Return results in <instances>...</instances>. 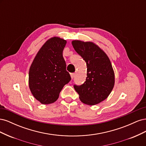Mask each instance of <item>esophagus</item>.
I'll return each mask as SVG.
<instances>
[{"label":"esophagus","instance_id":"34e87169","mask_svg":"<svg viewBox=\"0 0 146 146\" xmlns=\"http://www.w3.org/2000/svg\"><path fill=\"white\" fill-rule=\"evenodd\" d=\"M74 76H75V74L74 73H71V74H70V77H71L72 79L74 78Z\"/></svg>","mask_w":146,"mask_h":146}]
</instances>
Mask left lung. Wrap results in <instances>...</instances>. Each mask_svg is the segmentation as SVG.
<instances>
[{
    "mask_svg": "<svg viewBox=\"0 0 146 146\" xmlns=\"http://www.w3.org/2000/svg\"><path fill=\"white\" fill-rule=\"evenodd\" d=\"M72 44L87 66L86 81L82 85H74V89L83 104H98L108 98L114 85L115 77L111 61L105 52L94 42L74 40Z\"/></svg>",
    "mask_w": 146,
    "mask_h": 146,
    "instance_id": "left-lung-1",
    "label": "left lung"
}]
</instances>
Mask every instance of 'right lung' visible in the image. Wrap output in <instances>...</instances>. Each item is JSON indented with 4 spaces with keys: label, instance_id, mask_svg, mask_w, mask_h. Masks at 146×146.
<instances>
[{
    "label": "right lung",
    "instance_id": "add662e5",
    "mask_svg": "<svg viewBox=\"0 0 146 146\" xmlns=\"http://www.w3.org/2000/svg\"><path fill=\"white\" fill-rule=\"evenodd\" d=\"M66 42L57 36L48 39L30 66L29 88L34 98L42 104L55 102L64 86L71 79L63 56Z\"/></svg>",
    "mask_w": 146,
    "mask_h": 146
}]
</instances>
